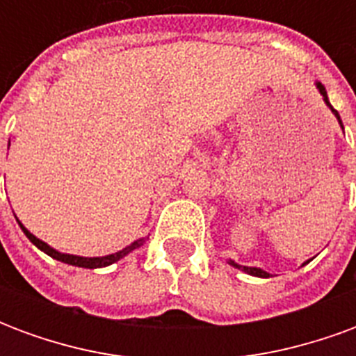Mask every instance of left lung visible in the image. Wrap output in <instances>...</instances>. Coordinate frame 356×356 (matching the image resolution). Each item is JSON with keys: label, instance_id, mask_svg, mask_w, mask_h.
Masks as SVG:
<instances>
[{"label": "left lung", "instance_id": "obj_1", "mask_svg": "<svg viewBox=\"0 0 356 356\" xmlns=\"http://www.w3.org/2000/svg\"><path fill=\"white\" fill-rule=\"evenodd\" d=\"M314 86H316V89L321 91L322 99H324V102H326V106H328V108L332 110V114H334V116L337 118V122H339V125H341V129H343V124H341V118H339V114H337V110H334V106L330 104L328 93H326V88L322 86L321 81H314ZM309 261H311V259H309ZM309 261H307V263H309ZM229 265H232V267H234V268H240V270H244V273H248V275H252V276H259V278H267V276H268L267 270H263V268H259V267H244V265H238V263H234V261H232V259H231V261H229ZM303 265H305V263H303Z\"/></svg>", "mask_w": 356, "mask_h": 356}]
</instances>
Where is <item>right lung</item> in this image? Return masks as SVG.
<instances>
[{
    "instance_id": "right-lung-1",
    "label": "right lung",
    "mask_w": 356,
    "mask_h": 356,
    "mask_svg": "<svg viewBox=\"0 0 356 356\" xmlns=\"http://www.w3.org/2000/svg\"><path fill=\"white\" fill-rule=\"evenodd\" d=\"M19 221V219H17ZM20 229L24 231V234L28 236V240L34 244V246H38L40 250H42L43 254H47L49 257H53V259H57V261H63V263H68V265H74V267H83V268H102V267H108V265H112V263L120 261L122 257H125V255H129L133 252V250H137V248H140L143 244H145V240L147 238H139L135 240V242H131L129 246H125L124 250H120V252H116V254H110V255H102V257H81V255H72V254H63V252H58V250H55V248H51L49 244H45L43 240L35 238L32 232L28 231L24 225L20 223Z\"/></svg>"
}]
</instances>
